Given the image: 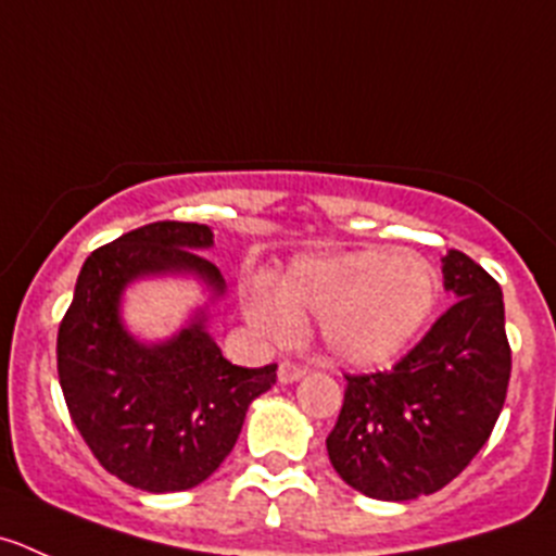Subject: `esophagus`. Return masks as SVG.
I'll list each match as a JSON object with an SVG mask.
<instances>
[{
	"label": "esophagus",
	"mask_w": 556,
	"mask_h": 556,
	"mask_svg": "<svg viewBox=\"0 0 556 556\" xmlns=\"http://www.w3.org/2000/svg\"><path fill=\"white\" fill-rule=\"evenodd\" d=\"M277 375H279V382H295L304 377V366L295 364V361H290V358H285L282 364H279Z\"/></svg>",
	"instance_id": "34e87169"
}]
</instances>
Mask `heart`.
Returning <instances> with one entry per match:
<instances>
[{"label": "heart", "mask_w": 556, "mask_h": 556, "mask_svg": "<svg viewBox=\"0 0 556 556\" xmlns=\"http://www.w3.org/2000/svg\"><path fill=\"white\" fill-rule=\"evenodd\" d=\"M438 290V271L427 257L371 247L293 263L279 290L252 282L244 304L252 326L274 342L293 337L301 317H323V342L333 358L380 366L418 337Z\"/></svg>", "instance_id": "heart-1"}]
</instances>
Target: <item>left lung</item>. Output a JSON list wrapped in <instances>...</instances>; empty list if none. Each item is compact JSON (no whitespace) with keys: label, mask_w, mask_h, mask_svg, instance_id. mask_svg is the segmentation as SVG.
I'll return each mask as SVG.
<instances>
[{"label":"left lung","mask_w":556,"mask_h":556,"mask_svg":"<svg viewBox=\"0 0 556 556\" xmlns=\"http://www.w3.org/2000/svg\"><path fill=\"white\" fill-rule=\"evenodd\" d=\"M454 304L391 369L344 375V402L326 438L348 486L404 503L440 492L486 445L510 380L497 279L465 252L443 257Z\"/></svg>","instance_id":"obj_1"}]
</instances>
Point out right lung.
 <instances>
[{
  "mask_svg": "<svg viewBox=\"0 0 556 556\" xmlns=\"http://www.w3.org/2000/svg\"><path fill=\"white\" fill-rule=\"evenodd\" d=\"M198 223H152L86 257L73 304L59 323L56 369L70 418L94 459L143 492H185L206 481L233 451L247 407L277 382V364L247 369L219 353L198 315L163 344L135 342L118 299L147 274L192 271L217 293V266Z\"/></svg>",
  "mask_w": 556,
  "mask_h": 556,
  "instance_id": "add662e5",
  "label": "right lung"
}]
</instances>
